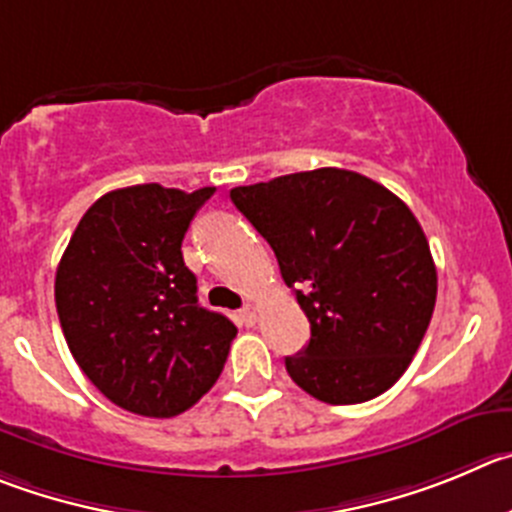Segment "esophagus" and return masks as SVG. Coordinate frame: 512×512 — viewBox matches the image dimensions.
I'll list each match as a JSON object with an SVG mask.
<instances>
[{
  "label": "esophagus",
  "instance_id": "esophagus-1",
  "mask_svg": "<svg viewBox=\"0 0 512 512\" xmlns=\"http://www.w3.org/2000/svg\"><path fill=\"white\" fill-rule=\"evenodd\" d=\"M257 305L255 303H245V308H242V321L247 323V326H255L257 323Z\"/></svg>",
  "mask_w": 512,
  "mask_h": 512
}]
</instances>
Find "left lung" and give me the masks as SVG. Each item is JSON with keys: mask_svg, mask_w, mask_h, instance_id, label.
<instances>
[{"mask_svg": "<svg viewBox=\"0 0 512 512\" xmlns=\"http://www.w3.org/2000/svg\"><path fill=\"white\" fill-rule=\"evenodd\" d=\"M267 240L310 321L285 358L326 404H361L399 381L432 321L437 267L412 209L369 176L315 169L229 191Z\"/></svg>", "mask_w": 512, "mask_h": 512, "instance_id": "8db88e82", "label": "left lung"}]
</instances>
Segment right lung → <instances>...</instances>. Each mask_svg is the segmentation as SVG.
<instances>
[{
  "label": "right lung",
  "mask_w": 512,
  "mask_h": 512,
  "mask_svg": "<svg viewBox=\"0 0 512 512\" xmlns=\"http://www.w3.org/2000/svg\"><path fill=\"white\" fill-rule=\"evenodd\" d=\"M214 186L108 191L62 252L55 305L70 353L103 396L141 417H176L219 379L237 328L199 305L181 242Z\"/></svg>",
  "instance_id": "add662e5"
}]
</instances>
